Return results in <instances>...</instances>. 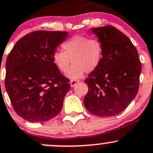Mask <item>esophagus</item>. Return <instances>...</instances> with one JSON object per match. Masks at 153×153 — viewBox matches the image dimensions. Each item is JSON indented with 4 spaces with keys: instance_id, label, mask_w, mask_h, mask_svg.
I'll use <instances>...</instances> for the list:
<instances>
[{
    "instance_id": "obj_1",
    "label": "esophagus",
    "mask_w": 153,
    "mask_h": 153,
    "mask_svg": "<svg viewBox=\"0 0 153 153\" xmlns=\"http://www.w3.org/2000/svg\"><path fill=\"white\" fill-rule=\"evenodd\" d=\"M79 82V80H73L70 81V85H71V87H74L75 85L77 84V83Z\"/></svg>"
}]
</instances>
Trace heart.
I'll return each mask as SVG.
<instances>
[{
  "instance_id": "1",
  "label": "heart",
  "mask_w": 153,
  "mask_h": 153,
  "mask_svg": "<svg viewBox=\"0 0 153 153\" xmlns=\"http://www.w3.org/2000/svg\"><path fill=\"white\" fill-rule=\"evenodd\" d=\"M63 51H56L52 55L53 63L59 71L66 72L70 79H78L85 73H90L100 66L103 57V46L96 38L75 36L62 44Z\"/></svg>"
}]
</instances>
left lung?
I'll return each instance as SVG.
<instances>
[{
  "instance_id": "8db88e82",
  "label": "left lung",
  "mask_w": 153,
  "mask_h": 153,
  "mask_svg": "<svg viewBox=\"0 0 153 153\" xmlns=\"http://www.w3.org/2000/svg\"><path fill=\"white\" fill-rule=\"evenodd\" d=\"M91 30L103 46V57L85 80L88 91L83 103L97 116H115L137 94L142 64L131 40L117 28L107 25Z\"/></svg>"
}]
</instances>
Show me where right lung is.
<instances>
[{
  "label": "right lung",
  "instance_id": "add662e5",
  "mask_svg": "<svg viewBox=\"0 0 153 153\" xmlns=\"http://www.w3.org/2000/svg\"><path fill=\"white\" fill-rule=\"evenodd\" d=\"M68 32L37 30L16 43L6 62L5 86L15 112L30 122L53 118L62 108L70 80L52 59Z\"/></svg>",
  "mask_w": 153,
  "mask_h": 153
}]
</instances>
